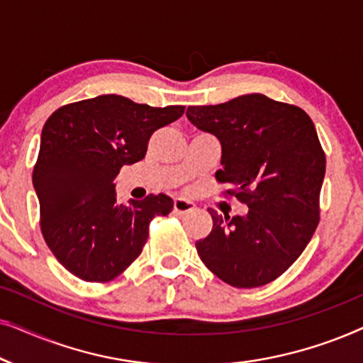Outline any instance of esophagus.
<instances>
[{
  "instance_id": "34e87169",
  "label": "esophagus",
  "mask_w": 363,
  "mask_h": 363,
  "mask_svg": "<svg viewBox=\"0 0 363 363\" xmlns=\"http://www.w3.org/2000/svg\"><path fill=\"white\" fill-rule=\"evenodd\" d=\"M196 210V206L193 205L191 201L183 200V198H177L173 201V211L178 213V215H188V213H193Z\"/></svg>"
}]
</instances>
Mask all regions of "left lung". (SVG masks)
<instances>
[{
    "mask_svg": "<svg viewBox=\"0 0 363 363\" xmlns=\"http://www.w3.org/2000/svg\"><path fill=\"white\" fill-rule=\"evenodd\" d=\"M186 117L221 143L216 180L250 208L245 216L208 210L213 230L196 251L213 274L250 289L274 281L302 255L319 225L325 153L302 108L262 94L218 106H191Z\"/></svg>",
    "mask_w": 363,
    "mask_h": 363,
    "instance_id": "8db88e82",
    "label": "left lung"
}]
</instances>
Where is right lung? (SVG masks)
<instances>
[{
    "mask_svg": "<svg viewBox=\"0 0 363 363\" xmlns=\"http://www.w3.org/2000/svg\"><path fill=\"white\" fill-rule=\"evenodd\" d=\"M183 112V106L150 107L107 94L59 107L44 123L33 172L41 231L79 279H116L140 256L153 218L173 210L163 193L118 203L113 180L123 165L145 157L153 132Z\"/></svg>",
    "mask_w": 363,
    "mask_h": 363,
    "instance_id": "obj_1",
    "label": "right lung"
}]
</instances>
